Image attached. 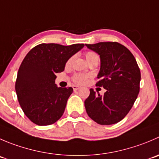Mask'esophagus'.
<instances>
[{"mask_svg": "<svg viewBox=\"0 0 159 159\" xmlns=\"http://www.w3.org/2000/svg\"><path fill=\"white\" fill-rule=\"evenodd\" d=\"M80 89H81V88H80L79 86H77V85H73V89H74V91L79 90Z\"/></svg>", "mask_w": 159, "mask_h": 159, "instance_id": "34e87169", "label": "esophagus"}]
</instances>
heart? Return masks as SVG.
<instances>
[{"label": "heart", "mask_w": 159, "mask_h": 159, "mask_svg": "<svg viewBox=\"0 0 159 159\" xmlns=\"http://www.w3.org/2000/svg\"><path fill=\"white\" fill-rule=\"evenodd\" d=\"M85 58L87 60V61L89 63H92L95 61V62H98L99 61V57L97 54L96 53H95L94 51H87L85 53ZM74 57H71L69 58L67 60V63H66V65L70 66L71 65L72 62H73ZM88 78H89V75H85V74L82 73H76L73 75L72 77V80L75 83L78 84H83L86 82Z\"/></svg>", "instance_id": "1"}]
</instances>
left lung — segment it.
<instances>
[{
  "label": "left lung",
  "mask_w": 159,
  "mask_h": 159,
  "mask_svg": "<svg viewBox=\"0 0 159 159\" xmlns=\"http://www.w3.org/2000/svg\"><path fill=\"white\" fill-rule=\"evenodd\" d=\"M99 54L101 67L96 85L106 89L103 95L90 89L84 101L86 112L101 125L116 124L130 112L140 91L141 71L131 52L117 42L86 44Z\"/></svg>",
  "instance_id": "left-lung-1"
}]
</instances>
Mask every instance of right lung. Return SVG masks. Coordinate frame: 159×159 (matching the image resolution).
Wrapping results in <instances>:
<instances>
[{
	"label": "right lung",
	"mask_w": 159,
	"mask_h": 159,
	"mask_svg": "<svg viewBox=\"0 0 159 159\" xmlns=\"http://www.w3.org/2000/svg\"><path fill=\"white\" fill-rule=\"evenodd\" d=\"M84 46L41 43L25 57L18 69L15 91L23 112L32 123L50 125L62 116L73 89L57 87L56 74L62 72L67 60Z\"/></svg>",
	"instance_id": "1"
}]
</instances>
